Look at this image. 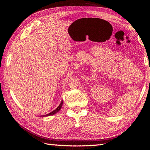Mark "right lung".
<instances>
[{"label": "right lung", "instance_id": "right-lung-1", "mask_svg": "<svg viewBox=\"0 0 150 150\" xmlns=\"http://www.w3.org/2000/svg\"><path fill=\"white\" fill-rule=\"evenodd\" d=\"M62 104H63V100H62V101H61V103H60V104H59V106L58 107H57L55 110H53V111H52V112L50 113H48V114L44 115H42V116H41V117H47V116L52 115H54V114L57 113L58 112V111H59L60 109H61V108H62Z\"/></svg>", "mask_w": 150, "mask_h": 150}]
</instances>
